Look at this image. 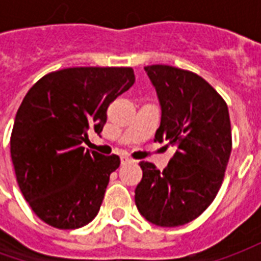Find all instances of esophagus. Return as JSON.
<instances>
[{"label": "esophagus", "mask_w": 261, "mask_h": 261, "mask_svg": "<svg viewBox=\"0 0 261 261\" xmlns=\"http://www.w3.org/2000/svg\"><path fill=\"white\" fill-rule=\"evenodd\" d=\"M120 159H121V164H130V162H133V161H131V158H128L127 155H121V156H120Z\"/></svg>", "instance_id": "esophagus-1"}]
</instances>
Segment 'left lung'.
<instances>
[{
    "instance_id": "8db88e82",
    "label": "left lung",
    "mask_w": 261,
    "mask_h": 261,
    "mask_svg": "<svg viewBox=\"0 0 261 261\" xmlns=\"http://www.w3.org/2000/svg\"><path fill=\"white\" fill-rule=\"evenodd\" d=\"M144 69L161 105L155 141L175 145L176 152L162 172L140 162L136 205L151 224L180 226L204 213L222 185L232 149L229 112L218 92L194 72L162 64Z\"/></svg>"
}]
</instances>
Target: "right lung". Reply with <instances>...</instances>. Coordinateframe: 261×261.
Masks as SVG:
<instances>
[{
	"instance_id": "obj_1",
	"label": "right lung",
	"mask_w": 261,
	"mask_h": 261,
	"mask_svg": "<svg viewBox=\"0 0 261 261\" xmlns=\"http://www.w3.org/2000/svg\"><path fill=\"white\" fill-rule=\"evenodd\" d=\"M134 81L128 67H75L44 75L23 97L11 158L20 192L46 224L76 229L97 215L120 158L82 144L102 133L109 105Z\"/></svg>"
}]
</instances>
